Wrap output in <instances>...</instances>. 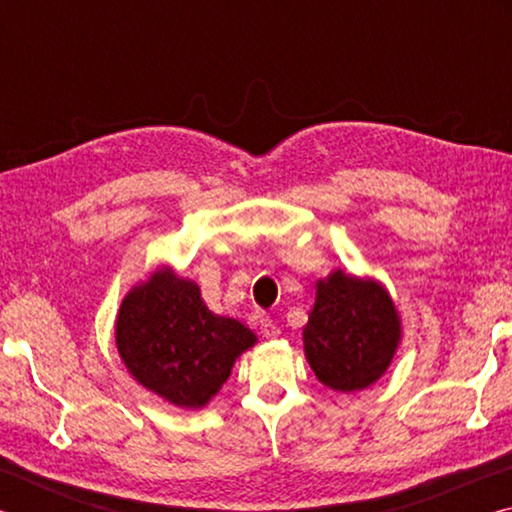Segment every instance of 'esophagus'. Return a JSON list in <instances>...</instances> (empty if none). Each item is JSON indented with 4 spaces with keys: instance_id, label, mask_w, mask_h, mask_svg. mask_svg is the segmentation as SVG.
Wrapping results in <instances>:
<instances>
[{
    "instance_id": "obj_1",
    "label": "esophagus",
    "mask_w": 512,
    "mask_h": 512,
    "mask_svg": "<svg viewBox=\"0 0 512 512\" xmlns=\"http://www.w3.org/2000/svg\"><path fill=\"white\" fill-rule=\"evenodd\" d=\"M259 325H262V334L266 336V339H277V336H280V327H277L271 318L268 316H264L262 320H259Z\"/></svg>"
}]
</instances>
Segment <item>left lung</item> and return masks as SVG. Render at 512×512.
Listing matches in <instances>:
<instances>
[{
  "instance_id": "obj_1",
  "label": "left lung",
  "mask_w": 512,
  "mask_h": 512,
  "mask_svg": "<svg viewBox=\"0 0 512 512\" xmlns=\"http://www.w3.org/2000/svg\"><path fill=\"white\" fill-rule=\"evenodd\" d=\"M302 343L320 384L339 393L363 391L391 368L402 343L400 311L375 277L334 268L316 282Z\"/></svg>"
}]
</instances>
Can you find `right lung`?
Returning <instances> with one entry per match:
<instances>
[{"instance_id": "right-lung-1", "label": "right lung", "mask_w": 512, "mask_h": 512, "mask_svg": "<svg viewBox=\"0 0 512 512\" xmlns=\"http://www.w3.org/2000/svg\"><path fill=\"white\" fill-rule=\"evenodd\" d=\"M115 343L137 384L178 409L196 411L221 391L257 336L237 318L214 314L194 280L162 264L121 300Z\"/></svg>"}]
</instances>
